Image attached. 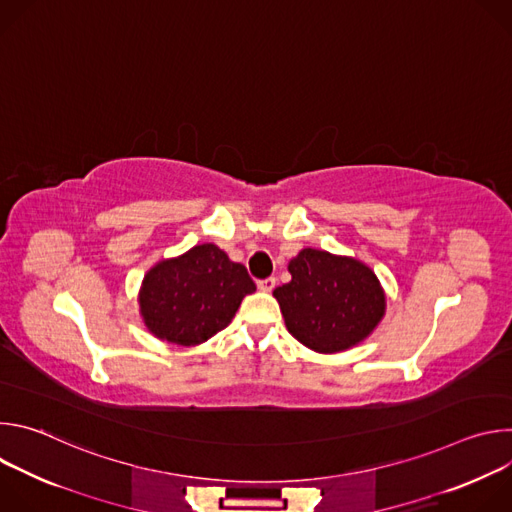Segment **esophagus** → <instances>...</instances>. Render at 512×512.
<instances>
[{"instance_id": "obj_1", "label": "esophagus", "mask_w": 512, "mask_h": 512, "mask_svg": "<svg viewBox=\"0 0 512 512\" xmlns=\"http://www.w3.org/2000/svg\"><path fill=\"white\" fill-rule=\"evenodd\" d=\"M257 287H259L261 291H271V289L275 287V277H265V279H259V281H257Z\"/></svg>"}]
</instances>
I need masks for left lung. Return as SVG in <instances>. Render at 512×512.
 Returning a JSON list of instances; mask_svg holds the SVG:
<instances>
[{
  "mask_svg": "<svg viewBox=\"0 0 512 512\" xmlns=\"http://www.w3.org/2000/svg\"><path fill=\"white\" fill-rule=\"evenodd\" d=\"M291 281L275 287L289 334L316 352H340L367 338L385 314L377 275L356 259L304 249Z\"/></svg>",
  "mask_w": 512,
  "mask_h": 512,
  "instance_id": "obj_1",
  "label": "left lung"
}]
</instances>
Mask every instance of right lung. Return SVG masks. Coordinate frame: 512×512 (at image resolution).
<instances>
[{"label":"right lung","mask_w":512,"mask_h":512,"mask_svg":"<svg viewBox=\"0 0 512 512\" xmlns=\"http://www.w3.org/2000/svg\"><path fill=\"white\" fill-rule=\"evenodd\" d=\"M255 289L245 265L206 243L145 275L139 308L154 336L192 346L227 328L241 300Z\"/></svg>","instance_id":"add662e5"}]
</instances>
